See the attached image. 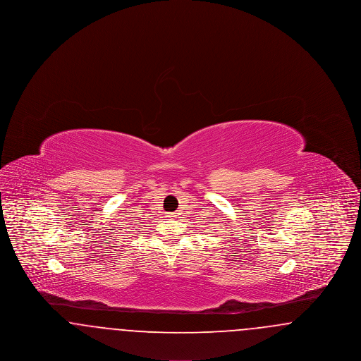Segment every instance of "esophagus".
<instances>
[{
    "mask_svg": "<svg viewBox=\"0 0 361 361\" xmlns=\"http://www.w3.org/2000/svg\"><path fill=\"white\" fill-rule=\"evenodd\" d=\"M168 216H169V218H177V214H176V212H172V214H168Z\"/></svg>",
    "mask_w": 361,
    "mask_h": 361,
    "instance_id": "34e87169",
    "label": "esophagus"
}]
</instances>
